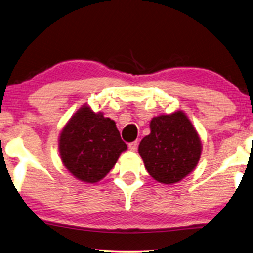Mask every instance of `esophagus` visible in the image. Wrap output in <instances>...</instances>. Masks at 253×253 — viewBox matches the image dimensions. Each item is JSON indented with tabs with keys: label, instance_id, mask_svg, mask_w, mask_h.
<instances>
[{
	"label": "esophagus",
	"instance_id": "34e87169",
	"mask_svg": "<svg viewBox=\"0 0 253 253\" xmlns=\"http://www.w3.org/2000/svg\"><path fill=\"white\" fill-rule=\"evenodd\" d=\"M137 145H138V142L137 141H134V142H130V143L128 144V148H129L131 151H136Z\"/></svg>",
	"mask_w": 253,
	"mask_h": 253
}]
</instances>
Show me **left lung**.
Masks as SVG:
<instances>
[{"label":"left lung","mask_w":253,"mask_h":253,"mask_svg":"<svg viewBox=\"0 0 253 253\" xmlns=\"http://www.w3.org/2000/svg\"><path fill=\"white\" fill-rule=\"evenodd\" d=\"M150 134L142 138L138 154L148 173L164 184L179 182L193 172L202 154V142L181 110L154 117Z\"/></svg>","instance_id":"left-lung-1"}]
</instances>
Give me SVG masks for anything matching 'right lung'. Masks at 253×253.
I'll return each instance as SVG.
<instances>
[{"label":"right lung","instance_id":"right-lung-1","mask_svg":"<svg viewBox=\"0 0 253 253\" xmlns=\"http://www.w3.org/2000/svg\"><path fill=\"white\" fill-rule=\"evenodd\" d=\"M58 149L63 165L76 179L96 183L111 170L127 145L113 120L84 104L63 127Z\"/></svg>","mask_w":253,"mask_h":253}]
</instances>
